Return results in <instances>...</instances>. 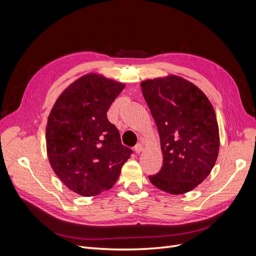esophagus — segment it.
Segmentation results:
<instances>
[{"instance_id": "esophagus-1", "label": "esophagus", "mask_w": 256, "mask_h": 256, "mask_svg": "<svg viewBox=\"0 0 256 256\" xmlns=\"http://www.w3.org/2000/svg\"><path fill=\"white\" fill-rule=\"evenodd\" d=\"M142 150H143V146H142L141 143H138V144H136V145L134 146V152H136V154H140Z\"/></svg>"}]
</instances>
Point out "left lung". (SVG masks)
I'll use <instances>...</instances> for the list:
<instances>
[{
	"label": "left lung",
	"instance_id": "left-lung-1",
	"mask_svg": "<svg viewBox=\"0 0 256 256\" xmlns=\"http://www.w3.org/2000/svg\"><path fill=\"white\" fill-rule=\"evenodd\" d=\"M156 122L164 166L150 182L170 194L194 189L212 172L220 138L214 106L204 92L182 76L170 74L141 83Z\"/></svg>",
	"mask_w": 256,
	"mask_h": 256
}]
</instances>
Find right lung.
Returning a JSON list of instances; mask_svg holds the SVG:
<instances>
[{"mask_svg": "<svg viewBox=\"0 0 256 256\" xmlns=\"http://www.w3.org/2000/svg\"><path fill=\"white\" fill-rule=\"evenodd\" d=\"M124 88V83L88 74L62 92L49 114L46 144L51 168L82 196L110 190L132 154L106 118Z\"/></svg>", "mask_w": 256, "mask_h": 256, "instance_id": "add662e5", "label": "right lung"}]
</instances>
